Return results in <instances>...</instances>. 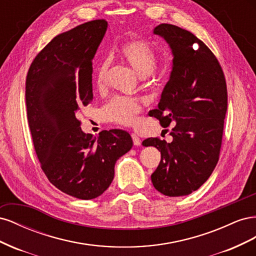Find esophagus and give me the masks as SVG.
<instances>
[{
  "label": "esophagus",
  "mask_w": 256,
  "mask_h": 256,
  "mask_svg": "<svg viewBox=\"0 0 256 256\" xmlns=\"http://www.w3.org/2000/svg\"><path fill=\"white\" fill-rule=\"evenodd\" d=\"M131 136H132V141H134V144L136 146H140L141 145V138L138 136L136 134H131Z\"/></svg>",
  "instance_id": "1"
}]
</instances>
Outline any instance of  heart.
Returning a JSON list of instances; mask_svg holds the SVG:
<instances>
[{"label": "heart", "instance_id": "1", "mask_svg": "<svg viewBox=\"0 0 256 256\" xmlns=\"http://www.w3.org/2000/svg\"><path fill=\"white\" fill-rule=\"evenodd\" d=\"M120 58L134 69L141 78L150 76L157 67V56L148 42L132 40L124 44L118 50ZM109 60H102L96 69V88L102 90L106 86V74L109 69ZM141 100L126 96H115L102 109V118L124 126H131L136 122L138 114L141 112Z\"/></svg>", "mask_w": 256, "mask_h": 256}]
</instances>
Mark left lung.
Wrapping results in <instances>:
<instances>
[{"label":"left lung","instance_id":"1","mask_svg":"<svg viewBox=\"0 0 256 256\" xmlns=\"http://www.w3.org/2000/svg\"><path fill=\"white\" fill-rule=\"evenodd\" d=\"M168 44L172 72L152 116L173 141H143L161 152L152 182L166 196H188L212 175L219 160L228 90L222 68L207 46L187 30L162 23L154 28Z\"/></svg>","mask_w":256,"mask_h":256}]
</instances>
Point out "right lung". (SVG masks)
Wrapping results in <instances>:
<instances>
[{
    "label": "right lung",
    "mask_w": 256,
    "mask_h": 256,
    "mask_svg": "<svg viewBox=\"0 0 256 256\" xmlns=\"http://www.w3.org/2000/svg\"><path fill=\"white\" fill-rule=\"evenodd\" d=\"M108 28L90 21L56 36L37 54L26 82L28 126L44 173L62 192L96 198L109 188L116 161L132 147L120 129L85 134L76 118L92 99V58Z\"/></svg>",
    "instance_id": "add662e5"
}]
</instances>
